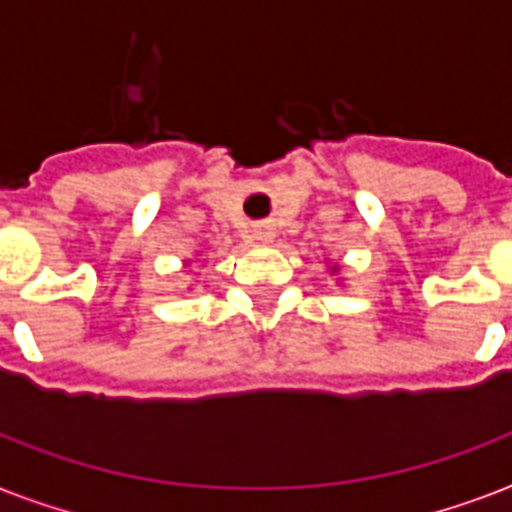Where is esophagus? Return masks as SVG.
<instances>
[{"label": "esophagus", "mask_w": 512, "mask_h": 512, "mask_svg": "<svg viewBox=\"0 0 512 512\" xmlns=\"http://www.w3.org/2000/svg\"><path fill=\"white\" fill-rule=\"evenodd\" d=\"M257 239H260V241H271L273 239V231H271V228H260V231H257Z\"/></svg>", "instance_id": "obj_1"}]
</instances>
